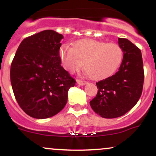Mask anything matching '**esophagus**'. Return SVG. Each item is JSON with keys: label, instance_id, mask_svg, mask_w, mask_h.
<instances>
[{"label": "esophagus", "instance_id": "esophagus-1", "mask_svg": "<svg viewBox=\"0 0 156 156\" xmlns=\"http://www.w3.org/2000/svg\"><path fill=\"white\" fill-rule=\"evenodd\" d=\"M77 83L78 84V85H80V86H83L85 85V84L87 83V81H84V80H77Z\"/></svg>", "mask_w": 156, "mask_h": 156}]
</instances>
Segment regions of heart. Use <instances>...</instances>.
Masks as SVG:
<instances>
[{
	"label": "heart",
	"instance_id": "obj_1",
	"mask_svg": "<svg viewBox=\"0 0 156 156\" xmlns=\"http://www.w3.org/2000/svg\"><path fill=\"white\" fill-rule=\"evenodd\" d=\"M59 55L64 67L70 73L79 70L85 62L87 74L101 80L115 73L122 60L123 52L116 43L85 39L76 42L73 48L62 45Z\"/></svg>",
	"mask_w": 156,
	"mask_h": 156
}]
</instances>
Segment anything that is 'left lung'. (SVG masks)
Returning <instances> with one entry per match:
<instances>
[{
  "label": "left lung",
  "instance_id": "left-lung-1",
  "mask_svg": "<svg viewBox=\"0 0 156 156\" xmlns=\"http://www.w3.org/2000/svg\"><path fill=\"white\" fill-rule=\"evenodd\" d=\"M123 52L119 71L96 83L98 91L89 102L91 107L101 117L112 119L121 117L137 103L144 83V68L139 48L125 38L118 39Z\"/></svg>",
  "mask_w": 156,
  "mask_h": 156
}]
</instances>
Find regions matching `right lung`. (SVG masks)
<instances>
[{"mask_svg":"<svg viewBox=\"0 0 156 156\" xmlns=\"http://www.w3.org/2000/svg\"><path fill=\"white\" fill-rule=\"evenodd\" d=\"M63 35L44 30L22 41L12 60L10 78L14 94L23 112L36 119L60 112L76 80L61 66Z\"/></svg>","mask_w":156,"mask_h":156,"instance_id":"add662e5","label":"right lung"}]
</instances>
